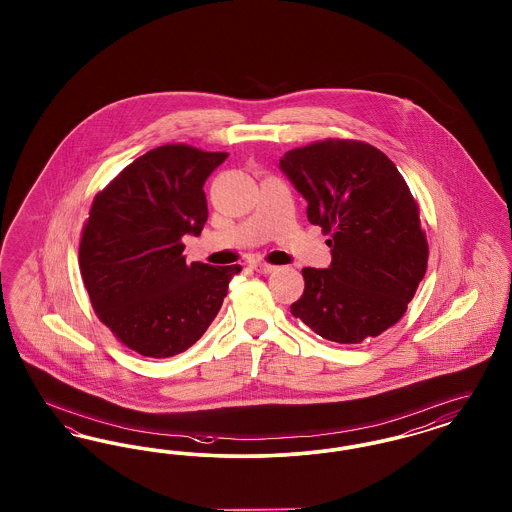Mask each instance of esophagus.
I'll use <instances>...</instances> for the list:
<instances>
[{"label":"esophagus","mask_w":512,"mask_h":512,"mask_svg":"<svg viewBox=\"0 0 512 512\" xmlns=\"http://www.w3.org/2000/svg\"><path fill=\"white\" fill-rule=\"evenodd\" d=\"M251 268L253 270H257L259 274H270V272H274L276 267L274 265H268V263H261V261H255V263H251Z\"/></svg>","instance_id":"1"}]
</instances>
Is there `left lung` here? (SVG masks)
Listing matches in <instances>:
<instances>
[{
    "label": "left lung",
    "instance_id": "1",
    "mask_svg": "<svg viewBox=\"0 0 512 512\" xmlns=\"http://www.w3.org/2000/svg\"><path fill=\"white\" fill-rule=\"evenodd\" d=\"M280 169L330 234L328 268H303L292 315L324 340L361 343L405 315L428 267L418 205L386 153L328 138L284 153Z\"/></svg>",
    "mask_w": 512,
    "mask_h": 512
}]
</instances>
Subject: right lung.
Returning <instances> with one entry per match:
<instances>
[{"label":"right lung","mask_w":512,"mask_h":512,"mask_svg":"<svg viewBox=\"0 0 512 512\" xmlns=\"http://www.w3.org/2000/svg\"><path fill=\"white\" fill-rule=\"evenodd\" d=\"M228 153L186 144L155 147L96 197L78 249L80 274L99 320L128 349L174 357L215 320L242 267L186 263V234L207 222L203 184Z\"/></svg>","instance_id":"1"}]
</instances>
